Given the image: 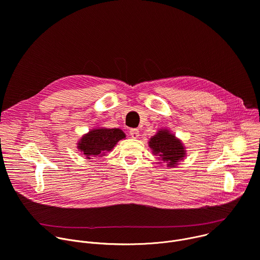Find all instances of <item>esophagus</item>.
Listing matches in <instances>:
<instances>
[{
  "mask_svg": "<svg viewBox=\"0 0 260 260\" xmlns=\"http://www.w3.org/2000/svg\"><path fill=\"white\" fill-rule=\"evenodd\" d=\"M129 134H131V136H132V138H134V139H137V138H139V134H140V131H139L138 128H131V131H129Z\"/></svg>",
  "mask_w": 260,
  "mask_h": 260,
  "instance_id": "esophagus-1",
  "label": "esophagus"
}]
</instances>
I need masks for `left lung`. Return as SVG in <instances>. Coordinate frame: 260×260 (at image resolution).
Wrapping results in <instances>:
<instances>
[{
    "label": "left lung",
    "instance_id": "left-lung-1",
    "mask_svg": "<svg viewBox=\"0 0 260 260\" xmlns=\"http://www.w3.org/2000/svg\"><path fill=\"white\" fill-rule=\"evenodd\" d=\"M149 146L154 154H158L164 161L168 162V167H175L185 156L182 143L167 129H161L153 136L150 139Z\"/></svg>",
    "mask_w": 260,
    "mask_h": 260
}]
</instances>
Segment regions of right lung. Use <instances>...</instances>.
<instances>
[{"label":"right lung","mask_w":260,"mask_h":260,"mask_svg":"<svg viewBox=\"0 0 260 260\" xmlns=\"http://www.w3.org/2000/svg\"><path fill=\"white\" fill-rule=\"evenodd\" d=\"M124 138V133L118 128L92 129L79 141L78 148L86 158L89 159L111 151L117 142Z\"/></svg>","instance_id":"add662e5"}]
</instances>
